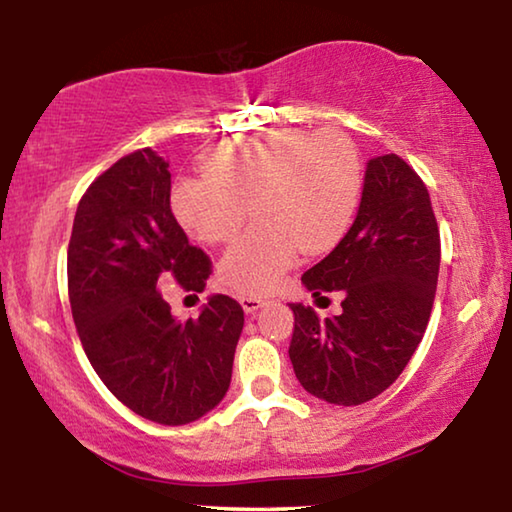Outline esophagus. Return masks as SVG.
Listing matches in <instances>:
<instances>
[{"label": "esophagus", "mask_w": 512, "mask_h": 512, "mask_svg": "<svg viewBox=\"0 0 512 512\" xmlns=\"http://www.w3.org/2000/svg\"><path fill=\"white\" fill-rule=\"evenodd\" d=\"M264 298H259V296H244L241 298V307H244V311L246 314H257L259 309L264 307Z\"/></svg>", "instance_id": "34e87169"}]
</instances>
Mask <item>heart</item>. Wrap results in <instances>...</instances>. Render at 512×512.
<instances>
[{
    "label": "heart",
    "mask_w": 512,
    "mask_h": 512,
    "mask_svg": "<svg viewBox=\"0 0 512 512\" xmlns=\"http://www.w3.org/2000/svg\"><path fill=\"white\" fill-rule=\"evenodd\" d=\"M201 169L173 183L171 210L207 244L230 239L255 212L257 223L219 262V280L241 296L275 289L302 248L323 253L339 244L361 196L359 151L339 131L293 128L223 142L203 155Z\"/></svg>",
    "instance_id": "heart-1"
}]
</instances>
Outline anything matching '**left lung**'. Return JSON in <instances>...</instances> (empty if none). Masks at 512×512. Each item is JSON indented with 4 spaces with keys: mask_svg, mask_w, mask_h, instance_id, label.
I'll list each match as a JSON object with an SVG mask.
<instances>
[{
    "mask_svg": "<svg viewBox=\"0 0 512 512\" xmlns=\"http://www.w3.org/2000/svg\"><path fill=\"white\" fill-rule=\"evenodd\" d=\"M440 232L427 187L395 153L368 160L357 219L339 246L302 275L311 296L343 291V311L318 318L302 302L289 357L318 400L357 406L402 375L427 329Z\"/></svg>",
    "mask_w": 512,
    "mask_h": 512,
    "instance_id": "obj_1",
    "label": "left lung"
}]
</instances>
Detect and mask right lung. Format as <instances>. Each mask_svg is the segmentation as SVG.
I'll return each mask as SVG.
<instances>
[{
    "instance_id": "1",
    "label": "right lung",
    "mask_w": 512,
    "mask_h": 512,
    "mask_svg": "<svg viewBox=\"0 0 512 512\" xmlns=\"http://www.w3.org/2000/svg\"><path fill=\"white\" fill-rule=\"evenodd\" d=\"M212 262L171 212L169 162L153 149L117 160L76 207L67 287L76 332L108 391L142 418L178 427L228 393L244 309L207 298L198 318H173L158 291L176 280L201 293Z\"/></svg>"
}]
</instances>
